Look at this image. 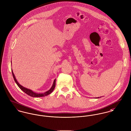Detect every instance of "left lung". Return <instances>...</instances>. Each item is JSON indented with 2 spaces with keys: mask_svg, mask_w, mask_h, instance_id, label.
<instances>
[{
  "mask_svg": "<svg viewBox=\"0 0 131 131\" xmlns=\"http://www.w3.org/2000/svg\"><path fill=\"white\" fill-rule=\"evenodd\" d=\"M99 98V97H98V98Z\"/></svg>",
  "mask_w": 131,
  "mask_h": 131,
  "instance_id": "1",
  "label": "left lung"
}]
</instances>
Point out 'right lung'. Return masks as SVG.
Here are the masks:
<instances>
[{
	"mask_svg": "<svg viewBox=\"0 0 131 131\" xmlns=\"http://www.w3.org/2000/svg\"><path fill=\"white\" fill-rule=\"evenodd\" d=\"M12 75H13V77L14 78V80L15 81V83H16V84L18 85V86L19 87L20 89L21 90L23 91L24 92H25L26 94H27V95H28L29 96H31V97H44V96H47L48 95H49L50 94H51L52 91L54 90V88H55V85H56V79L54 80L53 82V84L51 87V88H50V90H49L47 91H46V92H45L44 93H36L35 92H34L33 91L30 90L29 89H27L26 88H25L24 87H23L22 86H21L20 84H19V83L17 82V81L16 80V78H15V77L14 76V74L12 71Z\"/></svg>",
	"mask_w": 131,
	"mask_h": 131,
	"instance_id": "add662e5",
	"label": "right lung"
}]
</instances>
